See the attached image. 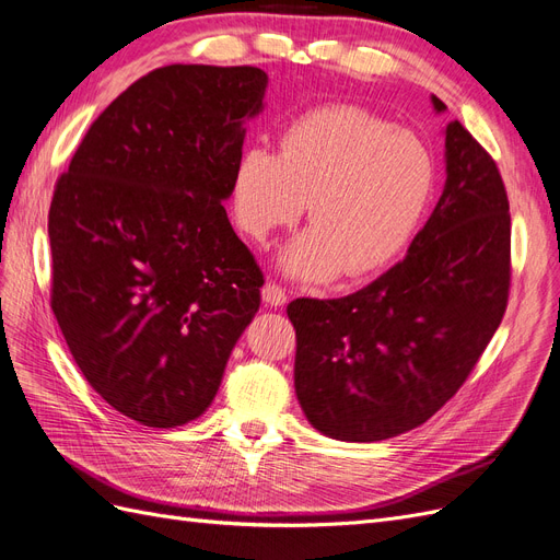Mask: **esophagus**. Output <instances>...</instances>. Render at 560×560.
I'll return each instance as SVG.
<instances>
[{"label": "esophagus", "instance_id": "esophagus-1", "mask_svg": "<svg viewBox=\"0 0 560 560\" xmlns=\"http://www.w3.org/2000/svg\"><path fill=\"white\" fill-rule=\"evenodd\" d=\"M285 300H288V295H285V291H283V288H281L279 283L267 281V283L262 285V302H265L267 306H283Z\"/></svg>", "mask_w": 560, "mask_h": 560}]
</instances>
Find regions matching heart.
I'll list each match as a JSON object with an SVG mask.
<instances>
[{"label": "heart", "instance_id": "obj_1", "mask_svg": "<svg viewBox=\"0 0 560 560\" xmlns=\"http://www.w3.org/2000/svg\"><path fill=\"white\" fill-rule=\"evenodd\" d=\"M433 184L424 144L355 106L304 113L283 129L279 152L252 144L235 165L233 214L265 240L306 202L308 231L283 267L304 279H355L383 267L410 237Z\"/></svg>", "mask_w": 560, "mask_h": 560}]
</instances>
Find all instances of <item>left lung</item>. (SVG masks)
I'll use <instances>...</instances> for the list:
<instances>
[{
  "instance_id": "1",
  "label": "left lung",
  "mask_w": 560,
  "mask_h": 560,
  "mask_svg": "<svg viewBox=\"0 0 560 560\" xmlns=\"http://www.w3.org/2000/svg\"><path fill=\"white\" fill-rule=\"evenodd\" d=\"M445 171L404 260L353 295L285 308L298 399L325 436L374 443L420 427L457 395L503 320L510 202L499 165L457 119L445 127Z\"/></svg>"
}]
</instances>
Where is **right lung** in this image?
Listing matches in <instances>:
<instances>
[{
  "label": "right lung",
  "mask_w": 560,
  "mask_h": 560,
  "mask_svg": "<svg viewBox=\"0 0 560 560\" xmlns=\"http://www.w3.org/2000/svg\"><path fill=\"white\" fill-rule=\"evenodd\" d=\"M265 88L256 67L154 69L55 184L52 314L82 376L144 427L202 416L260 306L262 272L223 200Z\"/></svg>",
  "instance_id": "1"
}]
</instances>
